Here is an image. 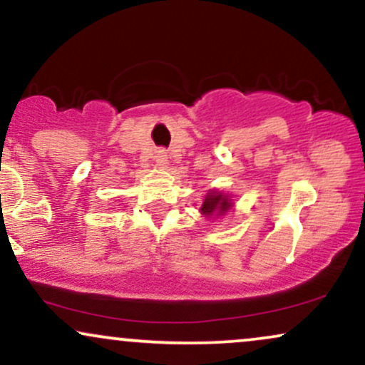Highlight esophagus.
I'll list each match as a JSON object with an SVG mask.
<instances>
[{"label":"esophagus","mask_w":365,"mask_h":365,"mask_svg":"<svg viewBox=\"0 0 365 365\" xmlns=\"http://www.w3.org/2000/svg\"><path fill=\"white\" fill-rule=\"evenodd\" d=\"M155 158H156L158 165H166V161H168V155H166L165 151H158Z\"/></svg>","instance_id":"obj_1"}]
</instances>
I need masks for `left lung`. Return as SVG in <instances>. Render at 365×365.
<instances>
[{
    "mask_svg": "<svg viewBox=\"0 0 365 365\" xmlns=\"http://www.w3.org/2000/svg\"><path fill=\"white\" fill-rule=\"evenodd\" d=\"M231 207H232V200L230 195H225L221 194V192L212 190L205 195L204 204H202L200 207V212L204 214L205 217H212V216L219 217V216H225Z\"/></svg>",
    "mask_w": 365,
    "mask_h": 365,
    "instance_id": "1",
    "label": "left lung"
}]
</instances>
